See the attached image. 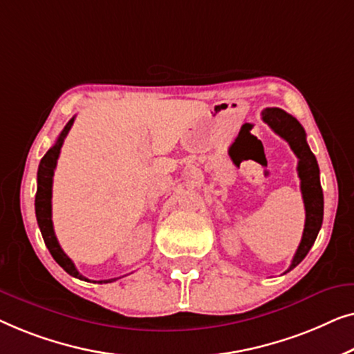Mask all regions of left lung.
<instances>
[{
	"label": "left lung",
	"instance_id": "obj_1",
	"mask_svg": "<svg viewBox=\"0 0 354 354\" xmlns=\"http://www.w3.org/2000/svg\"><path fill=\"white\" fill-rule=\"evenodd\" d=\"M263 122L271 127L272 131L286 139L293 153L298 157V178H300V189L305 203L306 220L305 229H303V237L300 245H298L295 255H293L292 265L288 271H292L297 265H300L303 258L308 255L310 248L315 243L317 232L322 226V216H324V196H322V187L319 181V167L315 153L311 152L306 142V133L300 122L290 113L283 112L282 109H265L261 112Z\"/></svg>",
	"mask_w": 354,
	"mask_h": 354
}]
</instances>
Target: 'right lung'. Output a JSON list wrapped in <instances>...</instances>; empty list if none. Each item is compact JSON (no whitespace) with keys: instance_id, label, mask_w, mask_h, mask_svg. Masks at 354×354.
I'll list each match as a JSON object with an SVG mask.
<instances>
[{"instance_id":"right-lung-1","label":"right lung","mask_w":354,"mask_h":354,"mask_svg":"<svg viewBox=\"0 0 354 354\" xmlns=\"http://www.w3.org/2000/svg\"><path fill=\"white\" fill-rule=\"evenodd\" d=\"M73 120H68L66 128L62 129V133L59 134L57 141L54 146L49 149V151L44 153V157L41 158L38 167V187H37V196H35V213H37V221L39 226V231H41V236L44 239V243H46L49 253H51L54 260L57 261V265L64 268V271L68 272V274L82 279V281H88L86 277L80 274L77 271L73 261L68 258L64 250L59 245L56 234H54V227H53V220H51V197H53V176H54V170H56L57 165V158L59 153H61V147L64 144V139L71 131V128L73 125ZM115 279H109V281H99V283L102 282H112Z\"/></svg>"}]
</instances>
